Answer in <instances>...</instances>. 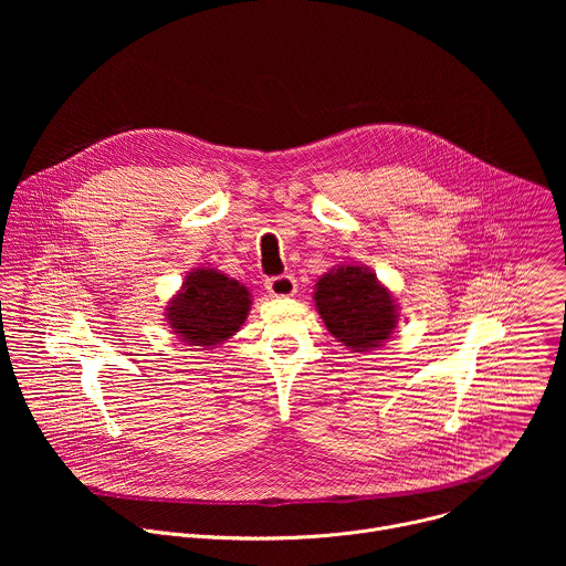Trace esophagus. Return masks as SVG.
<instances>
[{
	"instance_id": "34e87169",
	"label": "esophagus",
	"mask_w": 566,
	"mask_h": 566,
	"mask_svg": "<svg viewBox=\"0 0 566 566\" xmlns=\"http://www.w3.org/2000/svg\"><path fill=\"white\" fill-rule=\"evenodd\" d=\"M266 291L273 297H291L297 291V282L291 273H280V275H273L266 280Z\"/></svg>"
}]
</instances>
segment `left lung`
Here are the masks:
<instances>
[{"label": "left lung", "instance_id": "left-lung-1", "mask_svg": "<svg viewBox=\"0 0 566 566\" xmlns=\"http://www.w3.org/2000/svg\"><path fill=\"white\" fill-rule=\"evenodd\" d=\"M315 306L329 334L354 352L380 347L396 327V304L376 275L340 266L315 284Z\"/></svg>", "mask_w": 566, "mask_h": 566}]
</instances>
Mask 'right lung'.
<instances>
[{"label":"right lung","instance_id":"right-lung-1","mask_svg":"<svg viewBox=\"0 0 566 566\" xmlns=\"http://www.w3.org/2000/svg\"><path fill=\"white\" fill-rule=\"evenodd\" d=\"M249 297L244 284L201 269L186 277L184 291L170 302L168 322L188 345L212 347L244 325L251 308Z\"/></svg>","mask_w":566,"mask_h":566}]
</instances>
